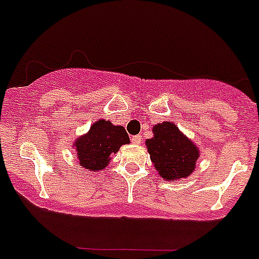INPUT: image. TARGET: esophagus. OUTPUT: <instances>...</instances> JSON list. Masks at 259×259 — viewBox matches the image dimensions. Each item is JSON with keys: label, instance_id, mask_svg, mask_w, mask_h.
<instances>
[{"label": "esophagus", "instance_id": "esophagus-1", "mask_svg": "<svg viewBox=\"0 0 259 259\" xmlns=\"http://www.w3.org/2000/svg\"><path fill=\"white\" fill-rule=\"evenodd\" d=\"M141 141H142L141 135H135V137L132 138L133 144H135V146H139V144H141Z\"/></svg>", "mask_w": 259, "mask_h": 259}]
</instances>
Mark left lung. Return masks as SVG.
<instances>
[{
    "instance_id": "1",
    "label": "left lung",
    "mask_w": 259,
    "mask_h": 259,
    "mask_svg": "<svg viewBox=\"0 0 259 259\" xmlns=\"http://www.w3.org/2000/svg\"><path fill=\"white\" fill-rule=\"evenodd\" d=\"M152 132L146 146L158 175L167 181L188 178L197 165L198 147L170 121L154 125Z\"/></svg>"
}]
</instances>
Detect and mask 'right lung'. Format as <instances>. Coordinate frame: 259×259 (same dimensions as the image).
<instances>
[{
    "instance_id": "1",
    "label": "right lung",
    "mask_w": 259,
    "mask_h": 259,
    "mask_svg": "<svg viewBox=\"0 0 259 259\" xmlns=\"http://www.w3.org/2000/svg\"><path fill=\"white\" fill-rule=\"evenodd\" d=\"M127 143L130 139L124 126H116L108 120H98L85 135L76 139L74 148L79 165L88 171L98 172L108 166L111 154Z\"/></svg>"
}]
</instances>
